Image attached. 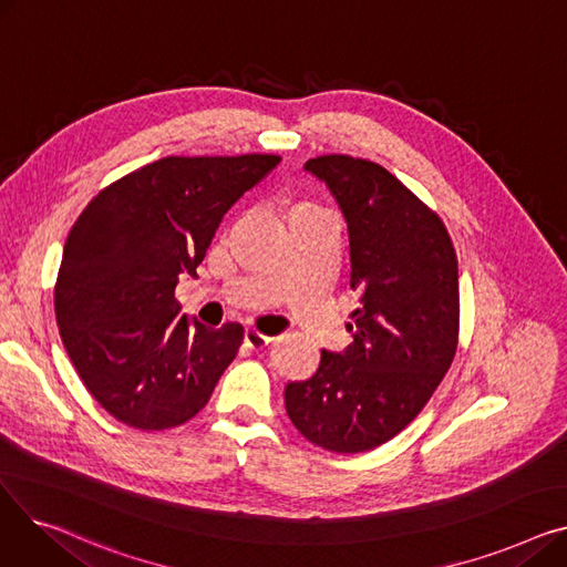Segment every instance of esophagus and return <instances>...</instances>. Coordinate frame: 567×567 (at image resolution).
Instances as JSON below:
<instances>
[{
    "mask_svg": "<svg viewBox=\"0 0 567 567\" xmlns=\"http://www.w3.org/2000/svg\"><path fill=\"white\" fill-rule=\"evenodd\" d=\"M244 342H246V347H250L252 351H261V349L268 347V342H271V338H266V336H261V333H257V331H246Z\"/></svg>",
    "mask_w": 567,
    "mask_h": 567,
    "instance_id": "34e87169",
    "label": "esophagus"
}]
</instances>
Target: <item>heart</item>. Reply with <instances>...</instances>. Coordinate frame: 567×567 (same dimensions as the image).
Wrapping results in <instances>:
<instances>
[{
	"instance_id": "b5f03b06",
	"label": "heart",
	"mask_w": 567,
	"mask_h": 567,
	"mask_svg": "<svg viewBox=\"0 0 567 567\" xmlns=\"http://www.w3.org/2000/svg\"><path fill=\"white\" fill-rule=\"evenodd\" d=\"M303 212H319V208L312 206V204H308V202H301L299 206L293 208V214H303Z\"/></svg>"
}]
</instances>
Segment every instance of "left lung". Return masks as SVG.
Returning a JSON list of instances; mask_svg holds the SVG:
<instances>
[{
  "mask_svg": "<svg viewBox=\"0 0 567 567\" xmlns=\"http://www.w3.org/2000/svg\"><path fill=\"white\" fill-rule=\"evenodd\" d=\"M306 169L336 195L349 234L353 342L321 351L319 370L285 389L287 413L331 453H365L430 402L460 342V274L436 212L379 163L317 156Z\"/></svg>",
  "mask_w": 567,
  "mask_h": 567,
  "instance_id": "1",
  "label": "left lung"
}]
</instances>
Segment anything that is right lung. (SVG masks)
I'll return each mask as SVG.
<instances>
[{"label": "right lung", "mask_w": 567, "mask_h": 567, "mask_svg": "<svg viewBox=\"0 0 567 567\" xmlns=\"http://www.w3.org/2000/svg\"><path fill=\"white\" fill-rule=\"evenodd\" d=\"M280 163L274 154L167 156L103 188L73 223L54 285L59 336L86 391L118 423L169 430L212 398L244 342L241 323L178 317L229 212Z\"/></svg>", "instance_id": "right-lung-1"}]
</instances>
